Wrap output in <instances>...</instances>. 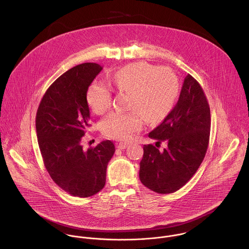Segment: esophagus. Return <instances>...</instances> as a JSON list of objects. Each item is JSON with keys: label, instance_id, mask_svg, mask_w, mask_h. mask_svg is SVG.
I'll use <instances>...</instances> for the list:
<instances>
[{"label": "esophagus", "instance_id": "obj_1", "mask_svg": "<svg viewBox=\"0 0 249 249\" xmlns=\"http://www.w3.org/2000/svg\"><path fill=\"white\" fill-rule=\"evenodd\" d=\"M118 148H120V149H124L126 146H127V143L126 142H120V143H118Z\"/></svg>", "mask_w": 249, "mask_h": 249}]
</instances>
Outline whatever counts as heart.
Returning a JSON list of instances; mask_svg holds the SVG:
<instances>
[{
  "label": "heart",
  "instance_id": "heart-1",
  "mask_svg": "<svg viewBox=\"0 0 249 249\" xmlns=\"http://www.w3.org/2000/svg\"><path fill=\"white\" fill-rule=\"evenodd\" d=\"M112 84L129 94L127 113H111L101 122L102 132L109 138L127 140L142 128V119L154 124L174 106L178 95V79L167 67L156 68L146 62L126 65L111 75ZM87 104L97 115H104L112 105L110 89L94 82L87 91Z\"/></svg>",
  "mask_w": 249,
  "mask_h": 249
}]
</instances>
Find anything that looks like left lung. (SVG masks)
<instances>
[{
	"instance_id": "obj_1",
	"label": "left lung",
	"mask_w": 249,
	"mask_h": 249,
	"mask_svg": "<svg viewBox=\"0 0 249 249\" xmlns=\"http://www.w3.org/2000/svg\"><path fill=\"white\" fill-rule=\"evenodd\" d=\"M211 114L200 84L188 74L177 106L148 137L156 145L144 144L139 177L142 184L158 194L182 188L202 163L210 138ZM167 143L163 150L157 144Z\"/></svg>"
}]
</instances>
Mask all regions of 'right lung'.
<instances>
[{
  "label": "right lung",
  "instance_id": "1",
  "mask_svg": "<svg viewBox=\"0 0 249 249\" xmlns=\"http://www.w3.org/2000/svg\"><path fill=\"white\" fill-rule=\"evenodd\" d=\"M102 70L97 63H82L64 72L48 88L36 113L37 141L47 172L63 191L83 198L103 190L115 152L109 140L88 149L82 145L91 126L88 87Z\"/></svg>",
  "mask_w": 249,
  "mask_h": 249
}]
</instances>
